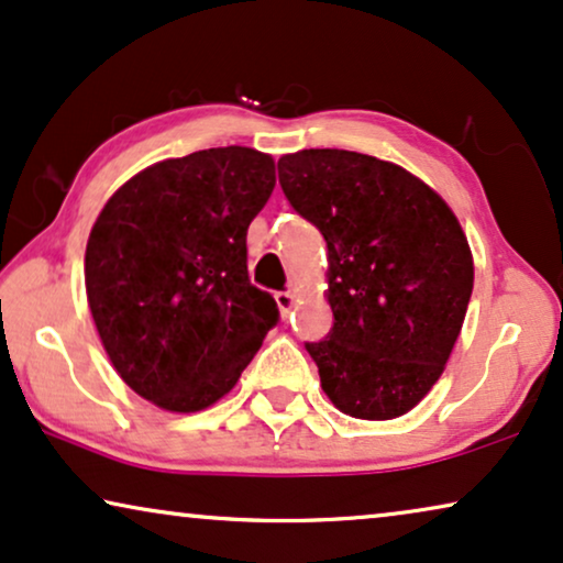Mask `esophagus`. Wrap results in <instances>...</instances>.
Instances as JSON below:
<instances>
[{
  "mask_svg": "<svg viewBox=\"0 0 563 563\" xmlns=\"http://www.w3.org/2000/svg\"><path fill=\"white\" fill-rule=\"evenodd\" d=\"M274 302L279 307L282 314H289L291 307H295V295H291V291H276Z\"/></svg>",
  "mask_w": 563,
  "mask_h": 563,
  "instance_id": "esophagus-1",
  "label": "esophagus"
}]
</instances>
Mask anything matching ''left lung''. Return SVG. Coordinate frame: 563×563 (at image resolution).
I'll return each instance as SVG.
<instances>
[{
	"instance_id": "1",
	"label": "left lung",
	"mask_w": 563,
	"mask_h": 563,
	"mask_svg": "<svg viewBox=\"0 0 563 563\" xmlns=\"http://www.w3.org/2000/svg\"><path fill=\"white\" fill-rule=\"evenodd\" d=\"M279 184L328 245L333 328L307 343L322 391L358 420L410 412L441 379L474 289L459 218L415 174L356 151L287 153Z\"/></svg>"
}]
</instances>
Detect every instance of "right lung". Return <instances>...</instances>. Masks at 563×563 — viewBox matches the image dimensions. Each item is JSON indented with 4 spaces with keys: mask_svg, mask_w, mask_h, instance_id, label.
<instances>
[{
    "mask_svg": "<svg viewBox=\"0 0 563 563\" xmlns=\"http://www.w3.org/2000/svg\"><path fill=\"white\" fill-rule=\"evenodd\" d=\"M274 184L268 153L207 148L143 168L99 212L84 256L91 318L120 379L161 410L225 397L279 320L245 264Z\"/></svg>",
    "mask_w": 563,
    "mask_h": 563,
    "instance_id": "1",
    "label": "right lung"
}]
</instances>
